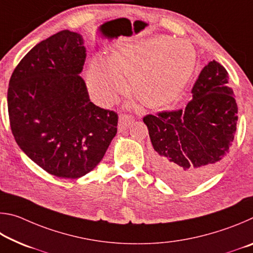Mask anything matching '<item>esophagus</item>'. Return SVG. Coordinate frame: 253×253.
I'll return each mask as SVG.
<instances>
[{"label": "esophagus", "instance_id": "esophagus-1", "mask_svg": "<svg viewBox=\"0 0 253 253\" xmlns=\"http://www.w3.org/2000/svg\"><path fill=\"white\" fill-rule=\"evenodd\" d=\"M134 122H135L134 116H131V115H128V114H122L121 116H119L118 130L123 131V130L127 129L128 127L132 125V123H134Z\"/></svg>", "mask_w": 253, "mask_h": 253}]
</instances>
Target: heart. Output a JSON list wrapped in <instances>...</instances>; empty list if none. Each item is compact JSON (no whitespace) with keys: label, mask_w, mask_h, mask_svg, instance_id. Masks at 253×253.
Here are the masks:
<instances>
[{"label":"heart","mask_w":253,"mask_h":253,"mask_svg":"<svg viewBox=\"0 0 253 253\" xmlns=\"http://www.w3.org/2000/svg\"><path fill=\"white\" fill-rule=\"evenodd\" d=\"M195 65V50L185 40L154 37L115 51L110 60L96 55L88 81L100 102H110L130 77L135 96L149 107L164 106L182 91Z\"/></svg>","instance_id":"b5f03b06"}]
</instances>
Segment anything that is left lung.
<instances>
[{
    "mask_svg": "<svg viewBox=\"0 0 253 253\" xmlns=\"http://www.w3.org/2000/svg\"><path fill=\"white\" fill-rule=\"evenodd\" d=\"M185 109L147 115L154 168L177 186L193 185L220 168L234 139L238 106L229 74L215 60L201 71Z\"/></svg>",
    "mask_w": 253,
    "mask_h": 253,
    "instance_id": "1",
    "label": "left lung"
}]
</instances>
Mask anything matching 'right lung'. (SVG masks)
I'll list each match as a JSON object with an SVG mask.
<instances>
[{"mask_svg": "<svg viewBox=\"0 0 253 253\" xmlns=\"http://www.w3.org/2000/svg\"><path fill=\"white\" fill-rule=\"evenodd\" d=\"M83 37L62 30L24 55L11 76L12 134L31 160L54 176L78 178L98 165L117 134L118 115L89 99Z\"/></svg>", "mask_w": 253, "mask_h": 253, "instance_id": "obj_1", "label": "right lung"}]
</instances>
